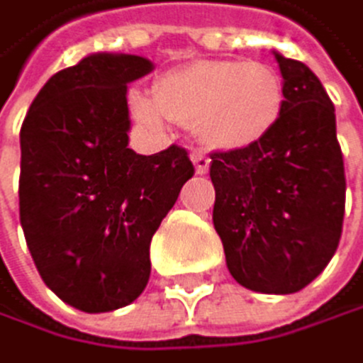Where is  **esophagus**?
Wrapping results in <instances>:
<instances>
[{
  "mask_svg": "<svg viewBox=\"0 0 363 363\" xmlns=\"http://www.w3.org/2000/svg\"><path fill=\"white\" fill-rule=\"evenodd\" d=\"M191 162H194L196 174H208V169H210V157H208L206 153L194 151V153H191Z\"/></svg>",
  "mask_w": 363,
  "mask_h": 363,
  "instance_id": "esophagus-1",
  "label": "esophagus"
}]
</instances>
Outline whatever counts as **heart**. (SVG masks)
Instances as JSON below:
<instances>
[{
	"instance_id": "obj_1",
	"label": "heart",
	"mask_w": 363,
	"mask_h": 363,
	"mask_svg": "<svg viewBox=\"0 0 363 363\" xmlns=\"http://www.w3.org/2000/svg\"><path fill=\"white\" fill-rule=\"evenodd\" d=\"M282 108V76L257 60H194L164 72L153 96L130 92L135 119L157 126L169 117L212 151L253 149L278 126Z\"/></svg>"
}]
</instances>
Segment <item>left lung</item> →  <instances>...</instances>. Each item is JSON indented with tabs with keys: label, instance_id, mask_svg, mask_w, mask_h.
I'll return each instance as SVG.
<instances>
[{
	"label": "left lung",
	"instance_id": "1",
	"mask_svg": "<svg viewBox=\"0 0 363 363\" xmlns=\"http://www.w3.org/2000/svg\"><path fill=\"white\" fill-rule=\"evenodd\" d=\"M284 108L271 135L246 151L212 153L214 230L242 287L296 294L335 255L346 210L337 117L305 62L273 51Z\"/></svg>",
	"mask_w": 363,
	"mask_h": 363
}]
</instances>
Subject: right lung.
<instances>
[{
	"instance_id": "right-lung-1",
	"label": "right lung",
	"mask_w": 363,
	"mask_h": 363,
	"mask_svg": "<svg viewBox=\"0 0 363 363\" xmlns=\"http://www.w3.org/2000/svg\"><path fill=\"white\" fill-rule=\"evenodd\" d=\"M153 72L130 54H90L56 72L20 130V221L35 269L62 303L130 305L151 276L155 230L194 176L185 149H128V83Z\"/></svg>"
}]
</instances>
